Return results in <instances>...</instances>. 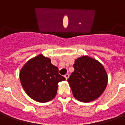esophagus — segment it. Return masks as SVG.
<instances>
[{"label":"esophagus","instance_id":"obj_1","mask_svg":"<svg viewBox=\"0 0 125 125\" xmlns=\"http://www.w3.org/2000/svg\"><path fill=\"white\" fill-rule=\"evenodd\" d=\"M64 77H65V78L66 79V80H68V78H69V74H68V73H66L65 76H64Z\"/></svg>","mask_w":125,"mask_h":125}]
</instances>
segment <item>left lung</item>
<instances>
[{
  "instance_id": "obj_1",
  "label": "left lung",
  "mask_w": 125,
  "mask_h": 125,
  "mask_svg": "<svg viewBox=\"0 0 125 125\" xmlns=\"http://www.w3.org/2000/svg\"><path fill=\"white\" fill-rule=\"evenodd\" d=\"M73 68L68 82L75 98L90 102L102 95L107 86L108 76L98 61L86 55L82 56L76 60Z\"/></svg>"
}]
</instances>
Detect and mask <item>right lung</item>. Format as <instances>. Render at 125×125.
Masks as SVG:
<instances>
[{"instance_id":"add662e5","label":"right lung","mask_w":125,"mask_h":125,"mask_svg":"<svg viewBox=\"0 0 125 125\" xmlns=\"http://www.w3.org/2000/svg\"><path fill=\"white\" fill-rule=\"evenodd\" d=\"M58 71L49 58L40 54L29 60L21 70V83L32 99L47 102L56 96L58 83L65 80Z\"/></svg>"}]
</instances>
